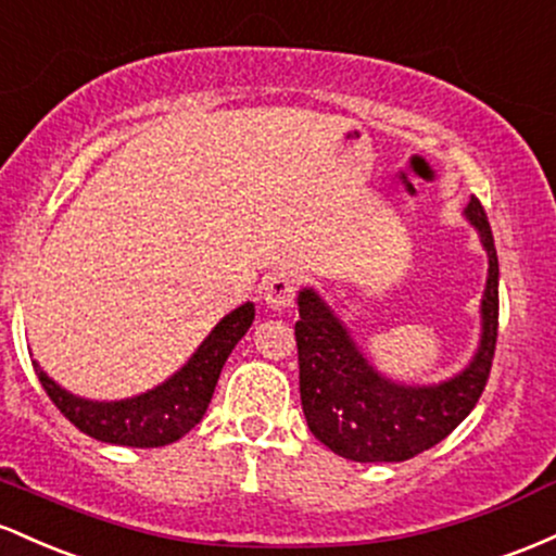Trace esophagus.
<instances>
[{
    "mask_svg": "<svg viewBox=\"0 0 556 556\" xmlns=\"http://www.w3.org/2000/svg\"><path fill=\"white\" fill-rule=\"evenodd\" d=\"M296 278L291 273H276L262 286V299L270 309H289L296 299Z\"/></svg>",
    "mask_w": 556,
    "mask_h": 556,
    "instance_id": "34e87169",
    "label": "esophagus"
}]
</instances>
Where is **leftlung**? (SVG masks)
I'll return each instance as SVG.
<instances>
[{"instance_id":"left-lung-1","label":"left lung","mask_w":556,"mask_h":556,"mask_svg":"<svg viewBox=\"0 0 556 556\" xmlns=\"http://www.w3.org/2000/svg\"><path fill=\"white\" fill-rule=\"evenodd\" d=\"M465 212L489 252L483 339L470 367L446 383L415 389L380 378L315 291L299 294L294 336L302 409L315 439L339 457L354 463L413 459L444 441L483 394L498 336V260L480 199L472 197Z\"/></svg>"}]
</instances>
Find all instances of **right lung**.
I'll return each instance as SVG.
<instances>
[{
	"instance_id": "right-lung-1",
	"label": "right lung",
	"mask_w": 556,
	"mask_h": 556,
	"mask_svg": "<svg viewBox=\"0 0 556 556\" xmlns=\"http://www.w3.org/2000/svg\"><path fill=\"white\" fill-rule=\"evenodd\" d=\"M254 320V304L247 302L239 309L223 317L217 328L197 349L194 357L184 370L176 372L170 380L147 391V394L126 399V402H89L62 391L47 372L36 367L43 391L52 399L67 420L80 433L104 444L152 448L178 441L202 420L210 407V399L215 394L217 378L228 354L239 344Z\"/></svg>"
}]
</instances>
